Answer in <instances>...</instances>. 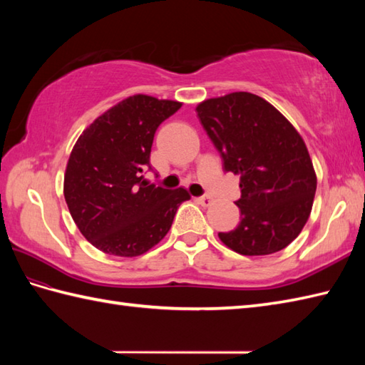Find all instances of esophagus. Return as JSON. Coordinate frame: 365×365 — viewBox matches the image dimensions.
<instances>
[{"mask_svg": "<svg viewBox=\"0 0 365 365\" xmlns=\"http://www.w3.org/2000/svg\"><path fill=\"white\" fill-rule=\"evenodd\" d=\"M196 200H197V202H199L200 205H202V207H208V205L212 204L213 199H212L210 196H200V197H197Z\"/></svg>", "mask_w": 365, "mask_h": 365, "instance_id": "obj_1", "label": "esophagus"}]
</instances>
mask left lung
<instances>
[{
  "mask_svg": "<svg viewBox=\"0 0 365 365\" xmlns=\"http://www.w3.org/2000/svg\"><path fill=\"white\" fill-rule=\"evenodd\" d=\"M221 153L224 170L240 175V224L220 232L242 255H268L289 246L312 210L317 175L307 147L276 108L251 92H232L196 106Z\"/></svg>",
  "mask_w": 365,
  "mask_h": 365,
  "instance_id": "obj_1",
  "label": "left lung"
}]
</instances>
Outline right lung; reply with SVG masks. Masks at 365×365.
I'll return each instance as SVG.
<instances>
[{
	"label": "right lung",
	"instance_id": "add662e5",
	"mask_svg": "<svg viewBox=\"0 0 365 365\" xmlns=\"http://www.w3.org/2000/svg\"><path fill=\"white\" fill-rule=\"evenodd\" d=\"M174 100L136 94L91 123L75 143L64 174L72 218L97 250L136 257L166 237L185 188L166 190L144 180L155 131L180 110Z\"/></svg>",
	"mask_w": 365,
	"mask_h": 365
}]
</instances>
